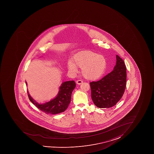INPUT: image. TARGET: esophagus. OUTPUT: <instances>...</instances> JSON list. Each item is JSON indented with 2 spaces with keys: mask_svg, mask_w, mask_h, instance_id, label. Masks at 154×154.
Listing matches in <instances>:
<instances>
[{
  "mask_svg": "<svg viewBox=\"0 0 154 154\" xmlns=\"http://www.w3.org/2000/svg\"><path fill=\"white\" fill-rule=\"evenodd\" d=\"M82 83L83 81H82L81 80H77V81H76V83L78 84V85H80V84H82Z\"/></svg>",
  "mask_w": 154,
  "mask_h": 154,
  "instance_id": "esophagus-1",
  "label": "esophagus"
}]
</instances>
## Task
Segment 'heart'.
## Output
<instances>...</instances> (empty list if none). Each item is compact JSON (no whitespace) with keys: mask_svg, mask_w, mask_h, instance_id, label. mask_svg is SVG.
I'll use <instances>...</instances> for the list:
<instances>
[{"mask_svg":"<svg viewBox=\"0 0 154 154\" xmlns=\"http://www.w3.org/2000/svg\"><path fill=\"white\" fill-rule=\"evenodd\" d=\"M106 60L102 55L91 51H82L76 53L69 61L67 68L70 71L75 73L77 67L81 68L82 74L87 79L96 80L103 74L106 68Z\"/></svg>","mask_w":154,"mask_h":154,"instance_id":"heart-1","label":"heart"}]
</instances>
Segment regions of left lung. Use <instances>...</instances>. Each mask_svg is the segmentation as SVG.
<instances>
[{"mask_svg":"<svg viewBox=\"0 0 154 154\" xmlns=\"http://www.w3.org/2000/svg\"><path fill=\"white\" fill-rule=\"evenodd\" d=\"M116 63L112 71L99 81L90 83L91 98L98 108H110L120 100L125 92L126 69L122 58L116 55Z\"/></svg>","mask_w":154,"mask_h":154,"instance_id":"8db88e82","label":"left lung"}]
</instances>
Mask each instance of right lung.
<instances>
[{"label": "right lung", "instance_id": "add662e5", "mask_svg": "<svg viewBox=\"0 0 154 154\" xmlns=\"http://www.w3.org/2000/svg\"><path fill=\"white\" fill-rule=\"evenodd\" d=\"M26 83L27 85L26 81ZM75 87L74 81L64 82L60 86L56 97L43 104L38 103L30 96L29 92H27L29 100L37 108L46 114H56L64 112L68 108L71 102L72 93Z\"/></svg>", "mask_w": 154, "mask_h": 154}]
</instances>
